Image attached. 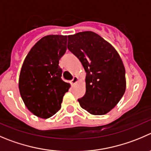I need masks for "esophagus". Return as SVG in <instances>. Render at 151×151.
Segmentation results:
<instances>
[{
  "mask_svg": "<svg viewBox=\"0 0 151 151\" xmlns=\"http://www.w3.org/2000/svg\"><path fill=\"white\" fill-rule=\"evenodd\" d=\"M78 80H79L78 77H76V76H75V77H74V78H73L72 80L71 81V84L72 85V86H74V85H75L76 83L78 82Z\"/></svg>",
  "mask_w": 151,
  "mask_h": 151,
  "instance_id": "obj_1",
  "label": "esophagus"
}]
</instances>
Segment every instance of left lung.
<instances>
[{"label": "left lung", "mask_w": 151, "mask_h": 151, "mask_svg": "<svg viewBox=\"0 0 151 151\" xmlns=\"http://www.w3.org/2000/svg\"><path fill=\"white\" fill-rule=\"evenodd\" d=\"M68 49L86 71V91L78 99L80 106L91 114H106L117 105L126 89L125 66L119 53L91 31L68 35Z\"/></svg>", "instance_id": "left-lung-1"}]
</instances>
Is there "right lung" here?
<instances>
[{
	"label": "right lung",
	"mask_w": 151,
	"mask_h": 151,
	"mask_svg": "<svg viewBox=\"0 0 151 151\" xmlns=\"http://www.w3.org/2000/svg\"><path fill=\"white\" fill-rule=\"evenodd\" d=\"M66 35L42 37L25 58L18 87L26 108L34 115L48 119L61 108L63 99L71 85L61 79L59 60L66 51Z\"/></svg>",
	"instance_id": "obj_1"
}]
</instances>
